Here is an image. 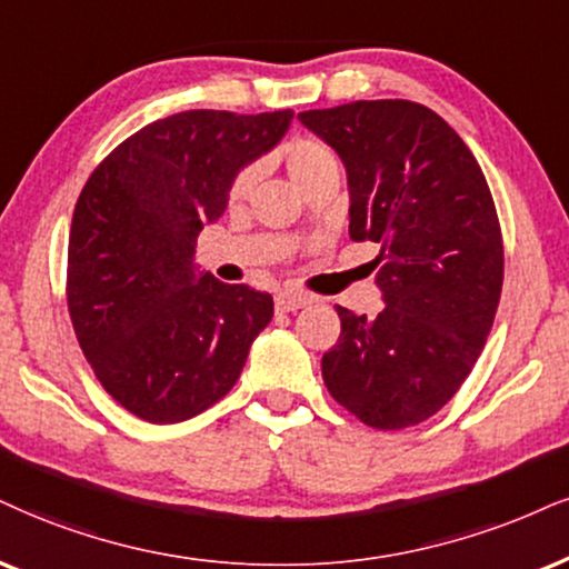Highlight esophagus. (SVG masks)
<instances>
[{"label": "esophagus", "instance_id": "1", "mask_svg": "<svg viewBox=\"0 0 569 569\" xmlns=\"http://www.w3.org/2000/svg\"><path fill=\"white\" fill-rule=\"evenodd\" d=\"M311 303V298L300 296V292H279L277 296V311H298Z\"/></svg>", "mask_w": 569, "mask_h": 569}]
</instances>
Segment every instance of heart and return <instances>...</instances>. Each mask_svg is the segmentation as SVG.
<instances>
[{"mask_svg":"<svg viewBox=\"0 0 569 569\" xmlns=\"http://www.w3.org/2000/svg\"><path fill=\"white\" fill-rule=\"evenodd\" d=\"M284 166L290 173L292 184L298 189H306L311 181L325 177V173H340L338 156H335L332 147L311 137H298L284 147ZM252 181H256V168L244 166L237 171V177L229 184V198L242 200L248 198Z\"/></svg>","mask_w":569,"mask_h":569,"instance_id":"heart-1","label":"heart"}]
</instances>
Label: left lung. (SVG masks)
<instances>
[{
    "instance_id": "left-lung-1",
    "label": "left lung",
    "mask_w": 569,
    "mask_h": 569,
    "mask_svg": "<svg viewBox=\"0 0 569 569\" xmlns=\"http://www.w3.org/2000/svg\"><path fill=\"white\" fill-rule=\"evenodd\" d=\"M348 173L350 240L377 242L385 308L338 306L321 359L327 390L377 430H403L451 401L493 327L503 282L499 216L478 160L438 113L359 100L298 113Z\"/></svg>"
}]
</instances>
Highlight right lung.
Here are the masks:
<instances>
[{
	"mask_svg": "<svg viewBox=\"0 0 569 569\" xmlns=\"http://www.w3.org/2000/svg\"><path fill=\"white\" fill-rule=\"evenodd\" d=\"M292 110H187L94 168L73 210L68 311L102 388L152 425L198 417L240 380L273 300L198 271L194 244L237 171L279 144Z\"/></svg>",
	"mask_w": 569,
	"mask_h": 569,
	"instance_id": "add662e5",
	"label": "right lung"
}]
</instances>
